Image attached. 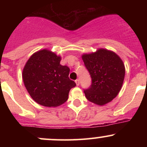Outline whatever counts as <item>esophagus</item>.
I'll list each match as a JSON object with an SVG mask.
<instances>
[{
	"instance_id": "obj_1",
	"label": "esophagus",
	"mask_w": 147,
	"mask_h": 147,
	"mask_svg": "<svg viewBox=\"0 0 147 147\" xmlns=\"http://www.w3.org/2000/svg\"><path fill=\"white\" fill-rule=\"evenodd\" d=\"M75 83H76V84H77V86H79V83H80V82H79V79H76V80H75Z\"/></svg>"
}]
</instances>
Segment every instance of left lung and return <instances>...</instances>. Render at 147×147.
Instances as JSON below:
<instances>
[{
  "label": "left lung",
  "instance_id": "1",
  "mask_svg": "<svg viewBox=\"0 0 147 147\" xmlns=\"http://www.w3.org/2000/svg\"><path fill=\"white\" fill-rule=\"evenodd\" d=\"M86 68L90 73L92 84L84 90L86 99L102 106L112 101L122 88L125 67L117 54L106 49L82 55Z\"/></svg>",
  "mask_w": 147,
  "mask_h": 147
}]
</instances>
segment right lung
<instances>
[{
  "mask_svg": "<svg viewBox=\"0 0 147 147\" xmlns=\"http://www.w3.org/2000/svg\"><path fill=\"white\" fill-rule=\"evenodd\" d=\"M61 57L43 49L34 53L23 70L24 85L30 95L40 105L56 107L68 99L75 82L69 79L70 68L60 64Z\"/></svg>",
  "mask_w": 147,
  "mask_h": 147,
  "instance_id": "add662e5",
  "label": "right lung"
}]
</instances>
